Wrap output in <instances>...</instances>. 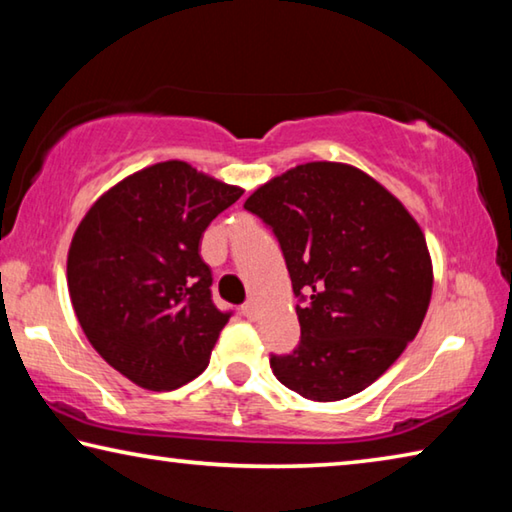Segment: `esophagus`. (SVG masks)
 <instances>
[{"label":"esophagus","instance_id":"esophagus-1","mask_svg":"<svg viewBox=\"0 0 512 512\" xmlns=\"http://www.w3.org/2000/svg\"><path fill=\"white\" fill-rule=\"evenodd\" d=\"M241 314H244V316L250 318V320H255V316H257L255 302H244V307H241Z\"/></svg>","mask_w":512,"mask_h":512}]
</instances>
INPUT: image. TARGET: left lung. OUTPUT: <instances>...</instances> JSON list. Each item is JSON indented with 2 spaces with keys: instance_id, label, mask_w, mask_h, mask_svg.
<instances>
[{
  "instance_id": "8db88e82",
  "label": "left lung",
  "mask_w": 512,
  "mask_h": 512,
  "mask_svg": "<svg viewBox=\"0 0 512 512\" xmlns=\"http://www.w3.org/2000/svg\"><path fill=\"white\" fill-rule=\"evenodd\" d=\"M280 241L300 305V343L271 354L273 375L314 402L361 393L415 339L433 268L413 216L375 178L307 162L248 196Z\"/></svg>"
}]
</instances>
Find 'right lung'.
I'll return each mask as SVG.
<instances>
[{
    "label": "right lung",
    "instance_id": "right-lung-1",
    "mask_svg": "<svg viewBox=\"0 0 512 512\" xmlns=\"http://www.w3.org/2000/svg\"><path fill=\"white\" fill-rule=\"evenodd\" d=\"M244 189L169 160L110 187L74 232L67 287L85 336L146 391L201 375L230 311L212 302L207 225Z\"/></svg>",
    "mask_w": 512,
    "mask_h": 512
}]
</instances>
